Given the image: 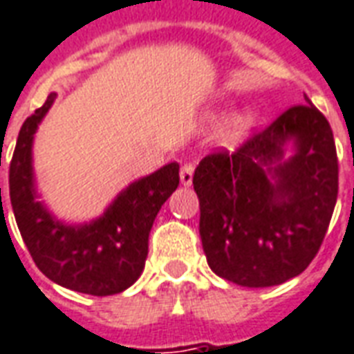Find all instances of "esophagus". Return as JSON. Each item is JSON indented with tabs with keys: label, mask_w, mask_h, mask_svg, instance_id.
I'll return each instance as SVG.
<instances>
[{
	"label": "esophagus",
	"mask_w": 354,
	"mask_h": 354,
	"mask_svg": "<svg viewBox=\"0 0 354 354\" xmlns=\"http://www.w3.org/2000/svg\"><path fill=\"white\" fill-rule=\"evenodd\" d=\"M193 170H195V167H193L192 162H185L184 167H182V170H180V182H182V185H192L193 182Z\"/></svg>",
	"instance_id": "34e87169"
}]
</instances>
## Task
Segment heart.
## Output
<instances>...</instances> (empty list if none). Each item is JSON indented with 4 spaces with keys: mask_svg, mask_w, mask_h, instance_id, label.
I'll return each instance as SVG.
<instances>
[{
    "mask_svg": "<svg viewBox=\"0 0 354 354\" xmlns=\"http://www.w3.org/2000/svg\"><path fill=\"white\" fill-rule=\"evenodd\" d=\"M256 124V113L246 109V111H241V113H235L231 117L230 121L225 123L222 132L223 144L230 147H235L239 144H243L246 140V136L250 134L252 127Z\"/></svg>",
    "mask_w": 354,
    "mask_h": 354,
    "instance_id": "heart-1",
    "label": "heart"
}]
</instances>
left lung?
Here are the masks:
<instances>
[{
	"label": "left lung",
	"instance_id": "left-lung-1",
	"mask_svg": "<svg viewBox=\"0 0 354 354\" xmlns=\"http://www.w3.org/2000/svg\"><path fill=\"white\" fill-rule=\"evenodd\" d=\"M286 109L235 153L199 162V233L210 269L246 288L294 279L319 252L337 199V155L326 117Z\"/></svg>",
	"mask_w": 354,
	"mask_h": 354
}]
</instances>
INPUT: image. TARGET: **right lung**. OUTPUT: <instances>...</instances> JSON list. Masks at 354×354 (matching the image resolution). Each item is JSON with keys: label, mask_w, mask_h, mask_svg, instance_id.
I'll use <instances>...</instances> for the list:
<instances>
[{"label": "right lung", "mask_w": 354, "mask_h": 354, "mask_svg": "<svg viewBox=\"0 0 354 354\" xmlns=\"http://www.w3.org/2000/svg\"><path fill=\"white\" fill-rule=\"evenodd\" d=\"M50 93L41 108L28 117L17 138L9 167V195L20 235L45 277L64 288L91 296L123 292L144 271L147 239L155 216L180 184L178 162H169L149 176L138 178L104 214L85 223H68L39 201L34 174V136L55 104ZM1 203V187H0Z\"/></svg>", "instance_id": "add662e5"}]
</instances>
